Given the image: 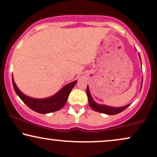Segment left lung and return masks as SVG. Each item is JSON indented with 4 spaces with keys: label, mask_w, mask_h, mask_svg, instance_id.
I'll use <instances>...</instances> for the list:
<instances>
[{
    "label": "left lung",
    "mask_w": 157,
    "mask_h": 157,
    "mask_svg": "<svg viewBox=\"0 0 157 157\" xmlns=\"http://www.w3.org/2000/svg\"><path fill=\"white\" fill-rule=\"evenodd\" d=\"M139 57H140V54H139ZM141 87H142V86H141ZM86 94H87L89 104H90V107L92 108L94 111L100 112V113L108 114V115H115V114L121 113V112H122L124 110H125L126 108L130 105V104H129V105L123 106V107L117 108V107H111V106L101 105V104L97 103V102L94 101L93 98H92V96H91L90 89H89L88 86H87V88H86Z\"/></svg>",
    "instance_id": "left-lung-1"
}]
</instances>
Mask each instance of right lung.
<instances>
[{
  "label": "right lung",
  "mask_w": 157,
  "mask_h": 157,
  "mask_svg": "<svg viewBox=\"0 0 157 157\" xmlns=\"http://www.w3.org/2000/svg\"><path fill=\"white\" fill-rule=\"evenodd\" d=\"M76 82L77 81H74L70 84H67L55 95L49 98H44V99H35L23 94L17 86L12 77L13 86L17 95L30 109L37 113L43 114L52 113L61 109L66 103L70 92H71Z\"/></svg>",
  "instance_id": "1"
}]
</instances>
